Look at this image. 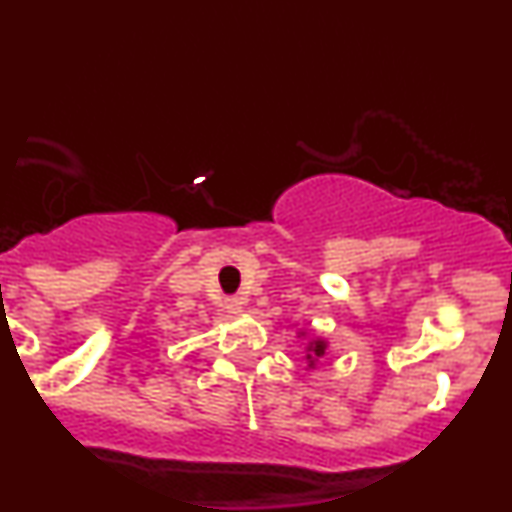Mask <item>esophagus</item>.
<instances>
[{"label": "esophagus", "instance_id": "1", "mask_svg": "<svg viewBox=\"0 0 512 512\" xmlns=\"http://www.w3.org/2000/svg\"><path fill=\"white\" fill-rule=\"evenodd\" d=\"M243 308H245V301L240 296H233V298H226V310L231 315H238V313H243Z\"/></svg>", "mask_w": 512, "mask_h": 512}]
</instances>
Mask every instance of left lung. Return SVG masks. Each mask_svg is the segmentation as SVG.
I'll use <instances>...</instances> for the list:
<instances>
[{"label": "left lung", "mask_w": 512, "mask_h": 512, "mask_svg": "<svg viewBox=\"0 0 512 512\" xmlns=\"http://www.w3.org/2000/svg\"><path fill=\"white\" fill-rule=\"evenodd\" d=\"M322 354H325V344H322V342H315V344H313V349H310L308 358H313V356H322Z\"/></svg>", "instance_id": "1"}]
</instances>
